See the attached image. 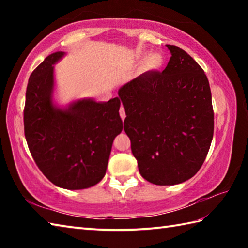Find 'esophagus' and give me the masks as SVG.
<instances>
[{"label":"esophagus","instance_id":"esophagus-1","mask_svg":"<svg viewBox=\"0 0 248 248\" xmlns=\"http://www.w3.org/2000/svg\"><path fill=\"white\" fill-rule=\"evenodd\" d=\"M119 114H120V117H121V119H123V120H124V118H125V112H124V108L123 106H121V107H120Z\"/></svg>","mask_w":248,"mask_h":248}]
</instances>
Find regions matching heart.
<instances>
[{
	"mask_svg": "<svg viewBox=\"0 0 248 248\" xmlns=\"http://www.w3.org/2000/svg\"><path fill=\"white\" fill-rule=\"evenodd\" d=\"M164 64V57L159 52H151L144 59L143 66L146 71H157Z\"/></svg>",
	"mask_w": 248,
	"mask_h": 248,
	"instance_id": "b5f03b06",
	"label": "heart"
}]
</instances>
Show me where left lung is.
<instances>
[{"mask_svg": "<svg viewBox=\"0 0 248 248\" xmlns=\"http://www.w3.org/2000/svg\"><path fill=\"white\" fill-rule=\"evenodd\" d=\"M171 57L162 72L148 71L118 91L124 129L142 177L165 186L195 176L215 129L207 75L189 54L166 45Z\"/></svg>", "mask_w": 248, "mask_h": 248, "instance_id": "left-lung-1", "label": "left lung"}]
</instances>
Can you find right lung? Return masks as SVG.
Listing matches in <instances>:
<instances>
[{"mask_svg":"<svg viewBox=\"0 0 248 248\" xmlns=\"http://www.w3.org/2000/svg\"><path fill=\"white\" fill-rule=\"evenodd\" d=\"M64 54H50L29 77L25 137L32 158L50 182L64 189H85L104 178L112 142L123 131L120 98L105 103L84 98L58 107L52 98L53 64Z\"/></svg>","mask_w":248,"mask_h":248,"instance_id":"1","label":"right lung"}]
</instances>
